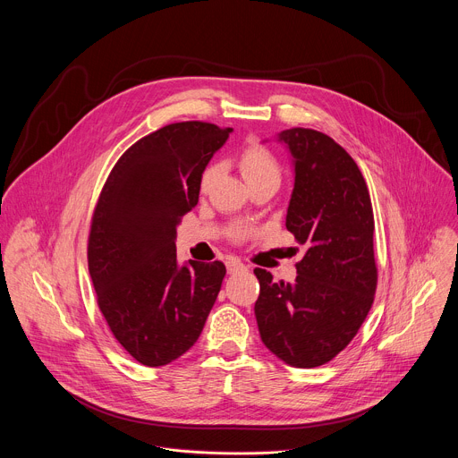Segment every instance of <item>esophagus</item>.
<instances>
[{
	"label": "esophagus",
	"instance_id": "34e87169",
	"mask_svg": "<svg viewBox=\"0 0 458 458\" xmlns=\"http://www.w3.org/2000/svg\"><path fill=\"white\" fill-rule=\"evenodd\" d=\"M226 270H228V274H235V272H239V270H244V265L241 263L239 259L230 257V259L226 260Z\"/></svg>",
	"mask_w": 458,
	"mask_h": 458
}]
</instances>
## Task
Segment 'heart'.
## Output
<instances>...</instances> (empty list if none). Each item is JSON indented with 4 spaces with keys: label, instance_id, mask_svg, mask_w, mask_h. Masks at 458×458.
Here are the masks:
<instances>
[{
    "label": "heart",
    "instance_id": "heart-1",
    "mask_svg": "<svg viewBox=\"0 0 458 458\" xmlns=\"http://www.w3.org/2000/svg\"><path fill=\"white\" fill-rule=\"evenodd\" d=\"M239 168L242 172V177L248 184H255L260 181H277L281 177V170H279V163L274 157V154L260 147V145H248L241 156H239ZM216 174V168L210 166L207 168L205 175H203V182L207 184Z\"/></svg>",
    "mask_w": 458,
    "mask_h": 458
}]
</instances>
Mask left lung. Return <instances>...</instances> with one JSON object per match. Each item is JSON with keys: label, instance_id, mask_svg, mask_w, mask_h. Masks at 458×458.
Wrapping results in <instances>:
<instances>
[{"label": "left lung", "instance_id": "8db88e82", "mask_svg": "<svg viewBox=\"0 0 458 458\" xmlns=\"http://www.w3.org/2000/svg\"><path fill=\"white\" fill-rule=\"evenodd\" d=\"M293 168L286 228L304 257L293 283L255 268L260 341L293 368L332 360L357 335L377 288L373 210L366 181L350 154L310 128L283 130Z\"/></svg>", "mask_w": 458, "mask_h": 458}]
</instances>
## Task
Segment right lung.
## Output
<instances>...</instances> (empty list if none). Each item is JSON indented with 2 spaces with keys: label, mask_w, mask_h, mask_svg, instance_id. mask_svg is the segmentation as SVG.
<instances>
[{
  "label": "right lung",
  "mask_w": 458,
  "mask_h": 458,
  "mask_svg": "<svg viewBox=\"0 0 458 458\" xmlns=\"http://www.w3.org/2000/svg\"><path fill=\"white\" fill-rule=\"evenodd\" d=\"M232 128L184 121L156 130L112 168L92 217L89 272L117 343L157 368L199 339L226 268L179 263L177 226L199 199L203 172Z\"/></svg>",
  "instance_id": "right-lung-1"
}]
</instances>
